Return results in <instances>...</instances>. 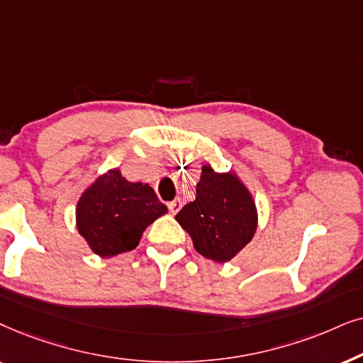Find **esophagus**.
Here are the masks:
<instances>
[{"label": "esophagus", "instance_id": "1", "mask_svg": "<svg viewBox=\"0 0 363 363\" xmlns=\"http://www.w3.org/2000/svg\"><path fill=\"white\" fill-rule=\"evenodd\" d=\"M167 207H169V212H171V214H177L179 209L182 207V201L181 199H174L172 202H169Z\"/></svg>", "mask_w": 363, "mask_h": 363}]
</instances>
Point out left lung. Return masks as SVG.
Segmentation results:
<instances>
[{
	"label": "left lung",
	"mask_w": 363,
	"mask_h": 363,
	"mask_svg": "<svg viewBox=\"0 0 363 363\" xmlns=\"http://www.w3.org/2000/svg\"><path fill=\"white\" fill-rule=\"evenodd\" d=\"M176 220L189 232L197 252L214 262H229L257 230L252 192L235 172H216L202 166L196 199L179 211Z\"/></svg>",
	"instance_id": "1"
}]
</instances>
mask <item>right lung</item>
<instances>
[{"label": "right lung", "instance_id": "right-lung-1", "mask_svg": "<svg viewBox=\"0 0 363 363\" xmlns=\"http://www.w3.org/2000/svg\"><path fill=\"white\" fill-rule=\"evenodd\" d=\"M167 207L144 182L128 181L118 167L101 174L86 187L76 206V227L99 257L136 249L143 232Z\"/></svg>", "mask_w": 363, "mask_h": 363}]
</instances>
